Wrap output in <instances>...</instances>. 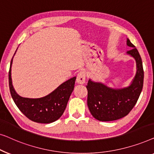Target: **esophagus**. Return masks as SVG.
Segmentation results:
<instances>
[{"mask_svg":"<svg viewBox=\"0 0 154 154\" xmlns=\"http://www.w3.org/2000/svg\"><path fill=\"white\" fill-rule=\"evenodd\" d=\"M86 79V75L84 72H80L79 74L77 75V82L79 84H84L85 83Z\"/></svg>","mask_w":154,"mask_h":154,"instance_id":"34e87169","label":"esophagus"}]
</instances>
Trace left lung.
Returning a JSON list of instances; mask_svg holds the SVG:
<instances>
[{"label":"left lung","instance_id":"1","mask_svg":"<svg viewBox=\"0 0 154 154\" xmlns=\"http://www.w3.org/2000/svg\"><path fill=\"white\" fill-rule=\"evenodd\" d=\"M127 45L132 49L126 54L135 58L137 66L135 76L128 86L113 88L91 79L88 82L87 105L91 114L98 121H114L128 115L142 92L144 70L141 56L129 39H127Z\"/></svg>","mask_w":154,"mask_h":154}]
</instances>
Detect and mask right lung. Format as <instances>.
<instances>
[{"instance_id":"obj_1","label":"right lung","mask_w":154,"mask_h":154,"mask_svg":"<svg viewBox=\"0 0 154 154\" xmlns=\"http://www.w3.org/2000/svg\"><path fill=\"white\" fill-rule=\"evenodd\" d=\"M13 57L9 70V86L12 98L17 107L28 119L34 122L49 123L58 120L63 114L70 95L74 90L76 77L67 80L42 98H23L17 94L12 85L11 68Z\"/></svg>"}]
</instances>
